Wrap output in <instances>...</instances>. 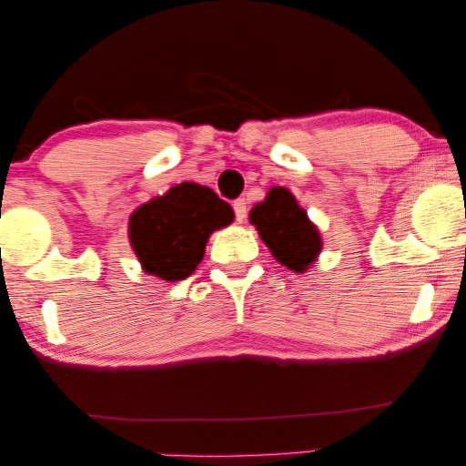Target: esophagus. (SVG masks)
Here are the masks:
<instances>
[{
	"label": "esophagus",
	"mask_w": 466,
	"mask_h": 466,
	"mask_svg": "<svg viewBox=\"0 0 466 466\" xmlns=\"http://www.w3.org/2000/svg\"><path fill=\"white\" fill-rule=\"evenodd\" d=\"M233 210H235V218H238L239 223H243V220H246V217H248V202H246V198H239V200H235L233 202Z\"/></svg>",
	"instance_id": "esophagus-1"
}]
</instances>
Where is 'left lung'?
<instances>
[{
  "label": "left lung",
  "instance_id": "obj_1",
  "mask_svg": "<svg viewBox=\"0 0 466 466\" xmlns=\"http://www.w3.org/2000/svg\"><path fill=\"white\" fill-rule=\"evenodd\" d=\"M249 223L258 228L272 256L293 272L308 270L322 249L316 225L287 187H272L266 200L249 210Z\"/></svg>",
  "mask_w": 466,
  "mask_h": 466
}]
</instances>
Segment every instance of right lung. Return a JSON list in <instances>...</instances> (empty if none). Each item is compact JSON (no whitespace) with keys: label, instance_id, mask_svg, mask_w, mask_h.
I'll return each mask as SVG.
<instances>
[{"label":"right lung","instance_id":"add662e5","mask_svg":"<svg viewBox=\"0 0 466 466\" xmlns=\"http://www.w3.org/2000/svg\"><path fill=\"white\" fill-rule=\"evenodd\" d=\"M233 208L210 187L183 181L129 217V241L144 272L183 280L202 262L212 231L233 223Z\"/></svg>","mask_w":466,"mask_h":466}]
</instances>
